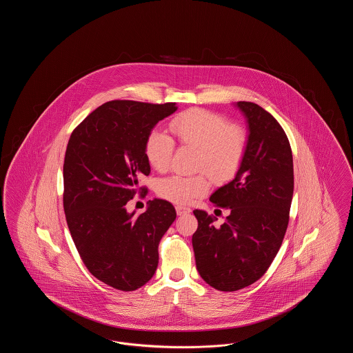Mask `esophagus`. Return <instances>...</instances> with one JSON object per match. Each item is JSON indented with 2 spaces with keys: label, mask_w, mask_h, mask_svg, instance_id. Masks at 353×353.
Wrapping results in <instances>:
<instances>
[{
  "label": "esophagus",
  "mask_w": 353,
  "mask_h": 353,
  "mask_svg": "<svg viewBox=\"0 0 353 353\" xmlns=\"http://www.w3.org/2000/svg\"><path fill=\"white\" fill-rule=\"evenodd\" d=\"M190 212H192V209L188 208V206H183V205H177V206H176V213H177V216H185V214H188V213H190Z\"/></svg>",
  "instance_id": "34e87169"
}]
</instances>
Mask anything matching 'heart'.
<instances>
[{"instance_id": "obj_1", "label": "heart", "mask_w": 353, "mask_h": 353, "mask_svg": "<svg viewBox=\"0 0 353 353\" xmlns=\"http://www.w3.org/2000/svg\"><path fill=\"white\" fill-rule=\"evenodd\" d=\"M172 134L185 145L200 151L199 169L206 170L216 181L230 180L239 168L246 151V134L232 125L219 114L193 108L173 119L169 124ZM174 150L168 134L153 131L145 143V154L153 168L167 170ZM159 194L176 203H189L209 190L205 174L193 177L170 176L160 181Z\"/></svg>"}]
</instances>
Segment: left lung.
Here are the masks:
<instances>
[{
    "mask_svg": "<svg viewBox=\"0 0 353 353\" xmlns=\"http://www.w3.org/2000/svg\"><path fill=\"white\" fill-rule=\"evenodd\" d=\"M235 105L248 123L246 151L234 179L210 196L230 214L216 228L214 216L193 210L197 271L219 291L248 287L268 271L283 242L294 193L292 152L281 124L255 103Z\"/></svg>",
    "mask_w": 353,
    "mask_h": 353,
    "instance_id": "1",
    "label": "left lung"
}]
</instances>
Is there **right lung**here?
<instances>
[{
  "mask_svg": "<svg viewBox=\"0 0 353 353\" xmlns=\"http://www.w3.org/2000/svg\"><path fill=\"white\" fill-rule=\"evenodd\" d=\"M176 103L111 101L72 131L63 164L68 230L88 271L105 285L134 291L159 265V243L176 219L170 202L154 199L140 216L127 202L151 173L145 143Z\"/></svg>",
  "mask_w": 353,
  "mask_h": 353,
  "instance_id": "obj_1",
  "label": "right lung"
}]
</instances>
